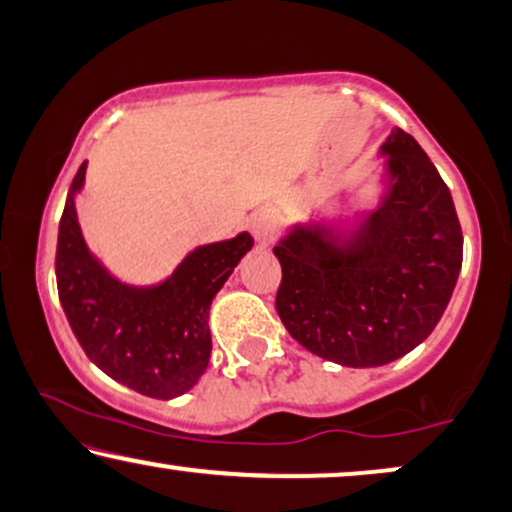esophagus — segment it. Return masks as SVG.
Returning a JSON list of instances; mask_svg holds the SVG:
<instances>
[{"mask_svg": "<svg viewBox=\"0 0 512 512\" xmlns=\"http://www.w3.org/2000/svg\"><path fill=\"white\" fill-rule=\"evenodd\" d=\"M252 234H255L257 241H271L274 238V234L278 231V220L276 215L271 213H257L255 217H252Z\"/></svg>", "mask_w": 512, "mask_h": 512, "instance_id": "34e87169", "label": "esophagus"}]
</instances>
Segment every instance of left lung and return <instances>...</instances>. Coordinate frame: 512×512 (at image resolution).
I'll return each mask as SVG.
<instances>
[{"instance_id": "left-lung-1", "label": "left lung", "mask_w": 512, "mask_h": 512, "mask_svg": "<svg viewBox=\"0 0 512 512\" xmlns=\"http://www.w3.org/2000/svg\"><path fill=\"white\" fill-rule=\"evenodd\" d=\"M388 192L351 229L302 224L274 245L276 311L316 356L379 367L431 335L452 297L463 234L452 194L410 133L381 145Z\"/></svg>"}]
</instances>
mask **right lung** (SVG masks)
Segmentation results:
<instances>
[{
  "label": "right lung",
  "mask_w": 512,
  "mask_h": 512,
  "mask_svg": "<svg viewBox=\"0 0 512 512\" xmlns=\"http://www.w3.org/2000/svg\"><path fill=\"white\" fill-rule=\"evenodd\" d=\"M86 161L74 175L58 227V297L81 349L107 377L149 398L187 393L210 360V302L252 248L248 231L201 245L173 276L152 288L114 278L88 252L74 194L84 185Z\"/></svg>",
  "instance_id": "right-lung-1"
}]
</instances>
